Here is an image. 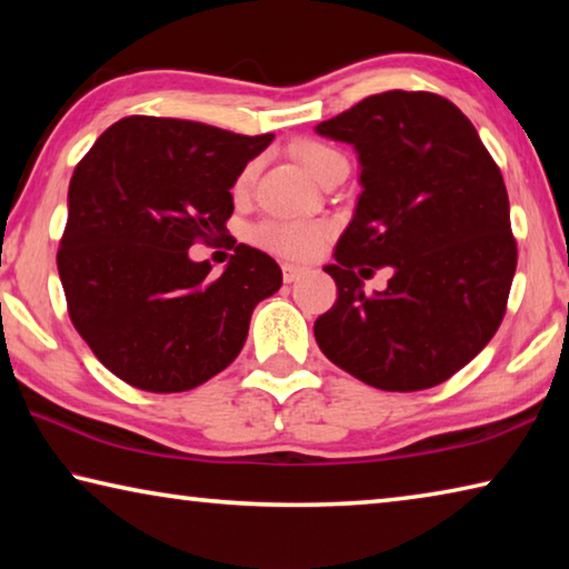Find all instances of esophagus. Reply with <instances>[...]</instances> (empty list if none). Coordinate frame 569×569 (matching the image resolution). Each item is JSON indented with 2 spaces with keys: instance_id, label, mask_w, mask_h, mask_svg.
Masks as SVG:
<instances>
[{
  "instance_id": "obj_1",
  "label": "esophagus",
  "mask_w": 569,
  "mask_h": 569,
  "mask_svg": "<svg viewBox=\"0 0 569 569\" xmlns=\"http://www.w3.org/2000/svg\"><path fill=\"white\" fill-rule=\"evenodd\" d=\"M306 273H308V268H303V266L283 263V281H286V283H296L298 278H303Z\"/></svg>"
}]
</instances>
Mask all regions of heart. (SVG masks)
I'll use <instances>...</instances> for the list:
<instances>
[{
  "label": "heart",
  "instance_id": "b5f03b06",
  "mask_svg": "<svg viewBox=\"0 0 569 569\" xmlns=\"http://www.w3.org/2000/svg\"><path fill=\"white\" fill-rule=\"evenodd\" d=\"M293 152L313 178H319V172L329 166L333 158H339V152L331 150L329 146H321V142L311 140L298 142ZM253 172L256 166L243 168V172L238 176L236 188L246 190L250 186V180H253ZM329 236L331 226L321 223V220H263V223H258L250 230V238H253L256 246L271 250L276 256L293 258V261H308V258L319 256Z\"/></svg>",
  "mask_w": 569,
  "mask_h": 569
}]
</instances>
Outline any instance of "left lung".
I'll use <instances>...</instances> for the list:
<instances>
[{
  "instance_id": "obj_1",
  "label": "left lung",
  "mask_w": 569,
  "mask_h": 569,
  "mask_svg": "<svg viewBox=\"0 0 569 569\" xmlns=\"http://www.w3.org/2000/svg\"><path fill=\"white\" fill-rule=\"evenodd\" d=\"M316 132L356 148L363 188L323 268L339 298L313 323L319 349L373 389L437 387L505 319L517 240L502 172L467 114L435 92L371 94ZM377 267L392 278L366 295Z\"/></svg>"
}]
</instances>
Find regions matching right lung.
Here are the masks:
<instances>
[{
	"mask_svg": "<svg viewBox=\"0 0 569 569\" xmlns=\"http://www.w3.org/2000/svg\"><path fill=\"white\" fill-rule=\"evenodd\" d=\"M273 134L132 114L110 124L72 172L57 271L92 353L134 389H196L233 363L281 268L238 243L226 271L190 261L226 238L230 188ZM236 243V240H233Z\"/></svg>",
	"mask_w": 569,
	"mask_h": 569,
	"instance_id": "1",
	"label": "right lung"
}]
</instances>
